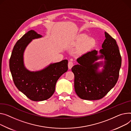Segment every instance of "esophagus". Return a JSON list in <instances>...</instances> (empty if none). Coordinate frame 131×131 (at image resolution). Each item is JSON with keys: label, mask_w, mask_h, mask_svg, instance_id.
I'll use <instances>...</instances> for the list:
<instances>
[{"label": "esophagus", "mask_w": 131, "mask_h": 131, "mask_svg": "<svg viewBox=\"0 0 131 131\" xmlns=\"http://www.w3.org/2000/svg\"><path fill=\"white\" fill-rule=\"evenodd\" d=\"M74 66V63L72 61H69L68 64V67L69 69H71L72 67Z\"/></svg>", "instance_id": "1"}]
</instances>
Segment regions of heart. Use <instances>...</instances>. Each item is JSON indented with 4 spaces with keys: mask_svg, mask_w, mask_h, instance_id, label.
Returning <instances> with one entry per match:
<instances>
[{
    "mask_svg": "<svg viewBox=\"0 0 131 131\" xmlns=\"http://www.w3.org/2000/svg\"><path fill=\"white\" fill-rule=\"evenodd\" d=\"M89 38V37L88 35L83 34L81 35L80 36H79V37L78 38V40L80 41H84L88 40ZM94 41L95 40L93 38H90L88 40V41H87V44L89 45H92L94 43Z\"/></svg>",
    "mask_w": 131,
    "mask_h": 131,
    "instance_id": "obj_1",
    "label": "heart"
}]
</instances>
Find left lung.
<instances>
[{
	"label": "left lung",
	"instance_id": "8db88e82",
	"mask_svg": "<svg viewBox=\"0 0 131 131\" xmlns=\"http://www.w3.org/2000/svg\"><path fill=\"white\" fill-rule=\"evenodd\" d=\"M106 39L102 45L100 56L93 50L77 58L79 64L74 65L72 71L74 74V88L76 94L86 100L102 99L116 84L119 77L122 58L116 40L105 32ZM104 58V64L95 61ZM101 65L102 72L97 69Z\"/></svg>",
	"mask_w": 131,
	"mask_h": 131
}]
</instances>
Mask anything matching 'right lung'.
Returning <instances> with one entry per match:
<instances>
[{"label": "right lung", "mask_w": 131, "mask_h": 131, "mask_svg": "<svg viewBox=\"0 0 131 131\" xmlns=\"http://www.w3.org/2000/svg\"><path fill=\"white\" fill-rule=\"evenodd\" d=\"M31 30L16 43L9 59V68L16 88L33 101H42L49 99L55 91L59 78L68 70V60L50 64L39 71L30 72L24 64L25 48L32 39L41 37Z\"/></svg>", "instance_id": "right-lung-1"}]
</instances>
